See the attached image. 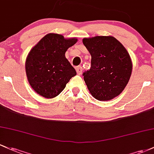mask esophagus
Segmentation results:
<instances>
[{
    "label": "esophagus",
    "instance_id": "34e87169",
    "mask_svg": "<svg viewBox=\"0 0 154 154\" xmlns=\"http://www.w3.org/2000/svg\"><path fill=\"white\" fill-rule=\"evenodd\" d=\"M76 71H77V73L78 74H81L82 72V68L81 66H77L76 67Z\"/></svg>",
    "mask_w": 154,
    "mask_h": 154
}]
</instances>
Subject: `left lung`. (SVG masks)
Here are the masks:
<instances>
[{
  "label": "left lung",
  "instance_id": "1",
  "mask_svg": "<svg viewBox=\"0 0 154 154\" xmlns=\"http://www.w3.org/2000/svg\"><path fill=\"white\" fill-rule=\"evenodd\" d=\"M91 55V67L82 75L88 88L99 101L110 100L124 91L132 70L131 58L122 44L113 36L82 39Z\"/></svg>",
  "mask_w": 154,
  "mask_h": 154
}]
</instances>
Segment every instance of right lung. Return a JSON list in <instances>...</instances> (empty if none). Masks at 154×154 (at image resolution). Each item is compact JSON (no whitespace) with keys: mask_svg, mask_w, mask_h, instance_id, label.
<instances>
[{"mask_svg":"<svg viewBox=\"0 0 154 154\" xmlns=\"http://www.w3.org/2000/svg\"><path fill=\"white\" fill-rule=\"evenodd\" d=\"M77 38H64L57 33H49L33 47L25 62V72L30 86L38 94L51 99L60 94L75 69L66 58L69 47Z\"/></svg>","mask_w":154,"mask_h":154,"instance_id":"right-lung-1","label":"right lung"}]
</instances>
